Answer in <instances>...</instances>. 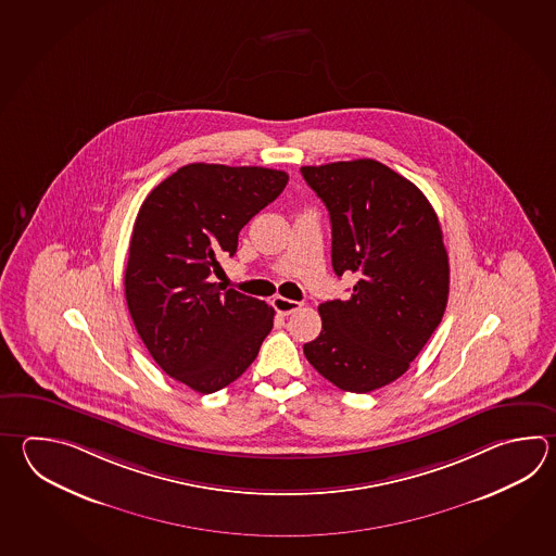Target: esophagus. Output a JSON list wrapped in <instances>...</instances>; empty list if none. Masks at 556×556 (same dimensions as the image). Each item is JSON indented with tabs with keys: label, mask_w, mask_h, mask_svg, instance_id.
<instances>
[{
	"label": "esophagus",
	"mask_w": 556,
	"mask_h": 556,
	"mask_svg": "<svg viewBox=\"0 0 556 556\" xmlns=\"http://www.w3.org/2000/svg\"><path fill=\"white\" fill-rule=\"evenodd\" d=\"M273 306H275V311L279 315H291V313H295V311L301 308V303L299 301H291V299H285V296H275L273 299Z\"/></svg>",
	"instance_id": "obj_1"
}]
</instances>
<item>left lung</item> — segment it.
Returning a JSON list of instances; mask_svg holds the SVG:
<instances>
[{
	"mask_svg": "<svg viewBox=\"0 0 556 556\" xmlns=\"http://www.w3.org/2000/svg\"><path fill=\"white\" fill-rule=\"evenodd\" d=\"M329 210L332 269L352 273L346 301L318 305L323 330L303 346L318 375L366 394L394 382L442 323L450 261L428 198L376 160L303 166Z\"/></svg>",
	"mask_w": 556,
	"mask_h": 556,
	"instance_id": "8db88e82",
	"label": "left lung"
}]
</instances>
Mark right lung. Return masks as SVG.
<instances>
[{
    "mask_svg": "<svg viewBox=\"0 0 556 556\" xmlns=\"http://www.w3.org/2000/svg\"><path fill=\"white\" fill-rule=\"evenodd\" d=\"M287 181L283 170L195 162L160 181L138 210L126 305L160 368L200 394L238 380L271 332L273 306L210 279Z\"/></svg>",
    "mask_w": 556,
    "mask_h": 556,
    "instance_id": "1",
    "label": "right lung"
}]
</instances>
